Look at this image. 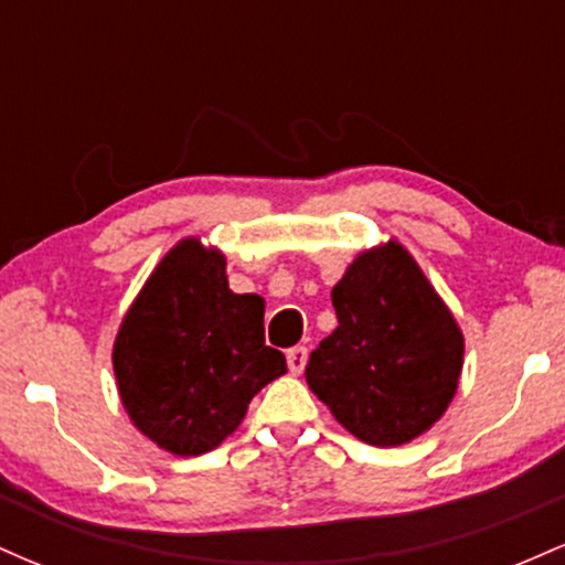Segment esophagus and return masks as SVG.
Wrapping results in <instances>:
<instances>
[{"instance_id":"34e87169","label":"esophagus","mask_w":565,"mask_h":565,"mask_svg":"<svg viewBox=\"0 0 565 565\" xmlns=\"http://www.w3.org/2000/svg\"><path fill=\"white\" fill-rule=\"evenodd\" d=\"M305 361H308V348L305 345H295L287 350V364L291 374H300L305 369Z\"/></svg>"}]
</instances>
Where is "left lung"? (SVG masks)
<instances>
[{
  "mask_svg": "<svg viewBox=\"0 0 565 565\" xmlns=\"http://www.w3.org/2000/svg\"><path fill=\"white\" fill-rule=\"evenodd\" d=\"M337 329L305 380L364 444L401 446L444 417L465 340L438 291L398 242L361 252L332 289Z\"/></svg>",
  "mask_w": 565,
  "mask_h": 565,
  "instance_id": "left-lung-1",
  "label": "left lung"
}]
</instances>
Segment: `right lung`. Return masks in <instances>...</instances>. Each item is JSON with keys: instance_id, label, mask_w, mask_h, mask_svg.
<instances>
[{"instance_id": "add662e5", "label": "right lung", "mask_w": 565, "mask_h": 565, "mask_svg": "<svg viewBox=\"0 0 565 565\" xmlns=\"http://www.w3.org/2000/svg\"><path fill=\"white\" fill-rule=\"evenodd\" d=\"M265 305L233 295L225 257L183 238L157 265L114 342V374L135 427L178 457H199L242 425L246 406L287 372L265 345Z\"/></svg>"}]
</instances>
